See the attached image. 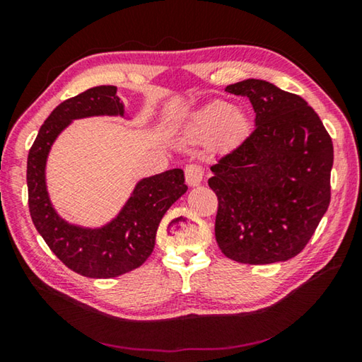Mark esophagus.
I'll list each match as a JSON object with an SVG mask.
<instances>
[{
  "label": "esophagus",
  "instance_id": "34e87169",
  "mask_svg": "<svg viewBox=\"0 0 362 362\" xmlns=\"http://www.w3.org/2000/svg\"><path fill=\"white\" fill-rule=\"evenodd\" d=\"M204 169L198 166V164H188L185 168V180L189 187H196L203 182Z\"/></svg>",
  "mask_w": 362,
  "mask_h": 362
}]
</instances>
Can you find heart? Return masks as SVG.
<instances>
[{
  "label": "heart",
  "instance_id": "heart-1",
  "mask_svg": "<svg viewBox=\"0 0 362 362\" xmlns=\"http://www.w3.org/2000/svg\"><path fill=\"white\" fill-rule=\"evenodd\" d=\"M247 118L241 110L225 100H214L193 115L192 132L198 137H211L216 134L220 144H236L246 136Z\"/></svg>",
  "mask_w": 362,
  "mask_h": 362
}]
</instances>
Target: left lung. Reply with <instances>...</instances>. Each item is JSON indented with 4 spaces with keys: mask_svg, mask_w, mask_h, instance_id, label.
<instances>
[{
    "mask_svg": "<svg viewBox=\"0 0 362 362\" xmlns=\"http://www.w3.org/2000/svg\"><path fill=\"white\" fill-rule=\"evenodd\" d=\"M249 97L255 129L211 168L216 240L228 259L286 262L308 244L330 203L332 139L302 97L262 79L226 86Z\"/></svg>",
    "mask_w": 362,
    "mask_h": 362,
    "instance_id": "1",
    "label": "left lung"
}]
</instances>
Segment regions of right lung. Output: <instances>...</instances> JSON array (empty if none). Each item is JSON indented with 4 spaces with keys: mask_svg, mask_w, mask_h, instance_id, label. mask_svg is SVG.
Segmentation results:
<instances>
[{
    "mask_svg": "<svg viewBox=\"0 0 362 362\" xmlns=\"http://www.w3.org/2000/svg\"><path fill=\"white\" fill-rule=\"evenodd\" d=\"M89 116H124L116 86L90 88L47 116L27 159L28 207L36 230L66 267L86 278H116L148 259L159 222L188 187L183 170L170 169L140 180L118 216L100 228L66 222L49 199L46 161L59 134L73 119Z\"/></svg>",
    "mask_w": 362,
    "mask_h": 362,
    "instance_id": "right-lung-1",
    "label": "right lung"
}]
</instances>
